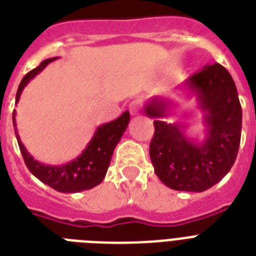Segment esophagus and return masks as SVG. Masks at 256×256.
<instances>
[{
  "instance_id": "34e87169",
  "label": "esophagus",
  "mask_w": 256,
  "mask_h": 256,
  "mask_svg": "<svg viewBox=\"0 0 256 256\" xmlns=\"http://www.w3.org/2000/svg\"><path fill=\"white\" fill-rule=\"evenodd\" d=\"M140 110V100H134L128 104V112L132 116H136Z\"/></svg>"
}]
</instances>
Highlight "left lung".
<instances>
[{"label":"left lung","mask_w":256,"mask_h":256,"mask_svg":"<svg viewBox=\"0 0 256 256\" xmlns=\"http://www.w3.org/2000/svg\"><path fill=\"white\" fill-rule=\"evenodd\" d=\"M204 112L207 136L202 144L188 140L183 126L168 124V102L152 98L144 112L154 120L150 158L156 176L178 191H202L218 183L232 168L242 132V108L234 80L222 65L204 66L186 81Z\"/></svg>","instance_id":"8db88e82"}]
</instances>
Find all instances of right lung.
I'll return each mask as SVG.
<instances>
[{
    "instance_id": "1",
    "label": "right lung",
    "mask_w": 256,
    "mask_h": 256,
    "mask_svg": "<svg viewBox=\"0 0 256 256\" xmlns=\"http://www.w3.org/2000/svg\"><path fill=\"white\" fill-rule=\"evenodd\" d=\"M54 60L56 58L45 60L36 69L29 72L22 78L21 84L18 86L17 96H16V104L20 100L24 88L29 84L30 80H33ZM14 114L16 112H13V124L16 126ZM128 120H130V112H124L120 118L100 126L81 156L62 166L40 164L30 156L25 146L22 144L17 130H16V136H17L18 146L24 156L25 164L36 178L60 192H80V191L90 190L104 180L106 171L110 166L114 148L124 136Z\"/></svg>"
}]
</instances>
